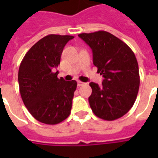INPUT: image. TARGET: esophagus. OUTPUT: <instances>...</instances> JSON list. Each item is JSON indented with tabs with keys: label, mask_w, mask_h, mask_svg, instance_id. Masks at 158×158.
<instances>
[{
	"label": "esophagus",
	"mask_w": 158,
	"mask_h": 158,
	"mask_svg": "<svg viewBox=\"0 0 158 158\" xmlns=\"http://www.w3.org/2000/svg\"><path fill=\"white\" fill-rule=\"evenodd\" d=\"M77 84H78V86H79V87H80V86L84 85H85V83L82 82V81H78V82H77Z\"/></svg>",
	"instance_id": "obj_1"
}]
</instances>
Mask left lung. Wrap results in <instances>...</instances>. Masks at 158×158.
Returning <instances> with one entry per match:
<instances>
[{
  "instance_id": "obj_1",
  "label": "left lung",
  "mask_w": 158,
  "mask_h": 158,
  "mask_svg": "<svg viewBox=\"0 0 158 158\" xmlns=\"http://www.w3.org/2000/svg\"><path fill=\"white\" fill-rule=\"evenodd\" d=\"M79 38L92 50L93 63L104 78L99 86L89 83L92 93L89 106L94 114L104 120H115L129 112L139 87V66L132 50L106 31L83 33Z\"/></svg>"
}]
</instances>
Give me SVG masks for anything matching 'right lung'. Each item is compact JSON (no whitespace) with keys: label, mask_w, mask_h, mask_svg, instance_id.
<instances>
[{"label":"right lung","mask_w":158,"mask_h":158,"mask_svg":"<svg viewBox=\"0 0 158 158\" xmlns=\"http://www.w3.org/2000/svg\"><path fill=\"white\" fill-rule=\"evenodd\" d=\"M74 37L49 35L27 52L19 70V91L24 105L36 120L56 124L71 113L75 80L57 78L53 69L60 64L65 45Z\"/></svg>","instance_id":"add662e5"}]
</instances>
